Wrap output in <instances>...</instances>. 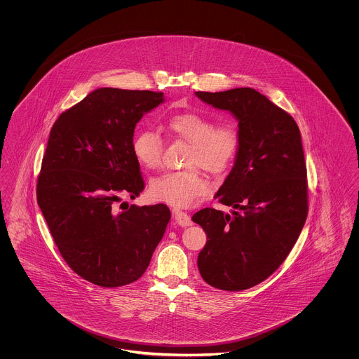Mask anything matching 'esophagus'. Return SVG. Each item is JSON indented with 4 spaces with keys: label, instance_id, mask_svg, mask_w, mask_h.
<instances>
[{
    "label": "esophagus",
    "instance_id": "34e87169",
    "mask_svg": "<svg viewBox=\"0 0 359 359\" xmlns=\"http://www.w3.org/2000/svg\"><path fill=\"white\" fill-rule=\"evenodd\" d=\"M172 217H173V221L177 223L179 226H191L192 224L189 215H188L187 212H184V211L173 208L172 210Z\"/></svg>",
    "mask_w": 359,
    "mask_h": 359
}]
</instances>
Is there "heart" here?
I'll return each mask as SVG.
<instances>
[{
  "label": "heart",
  "mask_w": 359,
  "mask_h": 359,
  "mask_svg": "<svg viewBox=\"0 0 359 359\" xmlns=\"http://www.w3.org/2000/svg\"><path fill=\"white\" fill-rule=\"evenodd\" d=\"M165 129L172 137L189 142L184 160L188 168L154 177L149 195L171 205H194L210 189L207 177L198 167L214 175L226 171L238 152L237 128L229 121L214 123L205 116L188 111L171 116ZM132 151L142 167L157 170L163 161L164 140L154 129H141L132 141Z\"/></svg>",
  "instance_id": "1"
}]
</instances>
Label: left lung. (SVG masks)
<instances>
[{
	"instance_id": "left-lung-1",
	"label": "left lung",
	"mask_w": 359,
	"mask_h": 359,
	"mask_svg": "<svg viewBox=\"0 0 359 359\" xmlns=\"http://www.w3.org/2000/svg\"><path fill=\"white\" fill-rule=\"evenodd\" d=\"M238 120L236 163L215 198L233 215L205 207L192 221L207 242L198 268L207 284L243 290L266 280L290 255L308 214L307 167L296 121L255 88L195 93Z\"/></svg>"
}]
</instances>
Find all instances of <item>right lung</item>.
Segmentation results:
<instances>
[{
    "mask_svg": "<svg viewBox=\"0 0 359 359\" xmlns=\"http://www.w3.org/2000/svg\"><path fill=\"white\" fill-rule=\"evenodd\" d=\"M163 101L164 93L102 87L52 126L37 205L67 265L95 285L114 288L138 280L171 219L163 203L122 211L116 205L120 195L135 199L144 189L132 151L135 128Z\"/></svg>",
    "mask_w": 359,
    "mask_h": 359,
    "instance_id": "right-lung-1",
    "label": "right lung"
}]
</instances>
